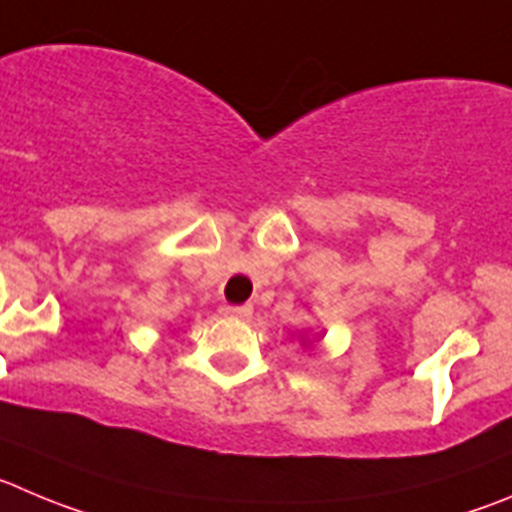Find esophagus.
Returning <instances> with one entry per match:
<instances>
[{
	"mask_svg": "<svg viewBox=\"0 0 512 512\" xmlns=\"http://www.w3.org/2000/svg\"><path fill=\"white\" fill-rule=\"evenodd\" d=\"M227 313L232 315V318H240V321H247L252 315V305H229Z\"/></svg>",
	"mask_w": 512,
	"mask_h": 512,
	"instance_id": "esophagus-1",
	"label": "esophagus"
}]
</instances>
